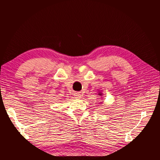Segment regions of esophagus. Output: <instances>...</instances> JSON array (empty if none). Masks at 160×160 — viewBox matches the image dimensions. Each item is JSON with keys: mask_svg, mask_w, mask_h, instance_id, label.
Masks as SVG:
<instances>
[{"mask_svg": "<svg viewBox=\"0 0 160 160\" xmlns=\"http://www.w3.org/2000/svg\"><path fill=\"white\" fill-rule=\"evenodd\" d=\"M74 97L76 98H81V95L80 93H76L74 94Z\"/></svg>", "mask_w": 160, "mask_h": 160, "instance_id": "obj_1", "label": "esophagus"}]
</instances>
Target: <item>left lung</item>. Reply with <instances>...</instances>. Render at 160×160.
I'll return each mask as SVG.
<instances>
[{"instance_id": "obj_1", "label": "left lung", "mask_w": 160, "mask_h": 160, "mask_svg": "<svg viewBox=\"0 0 160 160\" xmlns=\"http://www.w3.org/2000/svg\"><path fill=\"white\" fill-rule=\"evenodd\" d=\"M98 96H100L102 97V95H103V93H102V92H101V91H100H100H98ZM102 102H100V104H102Z\"/></svg>"}]
</instances>
